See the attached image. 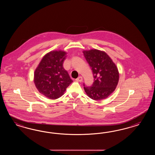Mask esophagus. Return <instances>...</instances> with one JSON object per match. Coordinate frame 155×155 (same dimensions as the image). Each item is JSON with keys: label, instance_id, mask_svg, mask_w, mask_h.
<instances>
[{"label": "esophagus", "instance_id": "esophagus-1", "mask_svg": "<svg viewBox=\"0 0 155 155\" xmlns=\"http://www.w3.org/2000/svg\"><path fill=\"white\" fill-rule=\"evenodd\" d=\"M76 81H78V82H82V81H83V78H82V77L81 76H80V77H78L76 79Z\"/></svg>", "mask_w": 155, "mask_h": 155}]
</instances>
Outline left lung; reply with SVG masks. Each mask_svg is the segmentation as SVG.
<instances>
[{"label": "left lung", "instance_id": "1", "mask_svg": "<svg viewBox=\"0 0 155 155\" xmlns=\"http://www.w3.org/2000/svg\"><path fill=\"white\" fill-rule=\"evenodd\" d=\"M83 53L93 71L94 82L85 86L87 96L95 101L107 98L117 86L119 73L115 63L108 54L98 49L84 51Z\"/></svg>", "mask_w": 155, "mask_h": 155}]
</instances>
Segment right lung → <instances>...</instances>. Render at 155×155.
I'll return each mask as SVG.
<instances>
[{
    "label": "right lung",
    "mask_w": 155,
    "mask_h": 155,
    "mask_svg": "<svg viewBox=\"0 0 155 155\" xmlns=\"http://www.w3.org/2000/svg\"><path fill=\"white\" fill-rule=\"evenodd\" d=\"M67 53L53 51L42 57L34 73V83L40 93L51 99H56L64 95L71 80L63 67Z\"/></svg>",
    "instance_id": "obj_1"
}]
</instances>
